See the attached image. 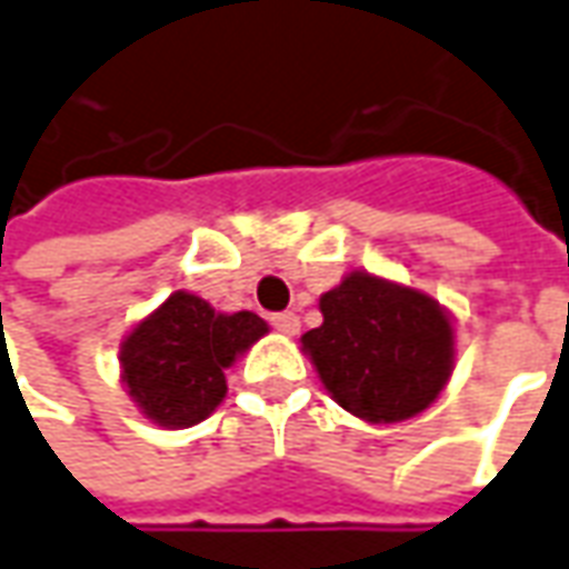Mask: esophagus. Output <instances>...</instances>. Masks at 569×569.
Returning a JSON list of instances; mask_svg holds the SVG:
<instances>
[{"label": "esophagus", "mask_w": 569, "mask_h": 569, "mask_svg": "<svg viewBox=\"0 0 569 569\" xmlns=\"http://www.w3.org/2000/svg\"><path fill=\"white\" fill-rule=\"evenodd\" d=\"M271 326L277 329V332H283V336H296L298 326L301 323H298L296 313L283 311V313H271Z\"/></svg>", "instance_id": "obj_1"}]
</instances>
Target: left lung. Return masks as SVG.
I'll list each match as a JSON object with an SVG mask.
<instances>
[{
	"label": "left lung",
	"mask_w": 569,
	"mask_h": 569,
	"mask_svg": "<svg viewBox=\"0 0 569 569\" xmlns=\"http://www.w3.org/2000/svg\"><path fill=\"white\" fill-rule=\"evenodd\" d=\"M320 313L323 323L301 336V348L332 400L357 419H412L450 381V313L419 289L351 271L320 296Z\"/></svg>",
	"instance_id": "obj_1"
}]
</instances>
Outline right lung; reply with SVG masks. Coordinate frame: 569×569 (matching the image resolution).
Here are the masks:
<instances>
[{
  "label": "right lung",
  "instance_id": "1",
  "mask_svg": "<svg viewBox=\"0 0 569 569\" xmlns=\"http://www.w3.org/2000/svg\"><path fill=\"white\" fill-rule=\"evenodd\" d=\"M264 332L268 323L258 313H221L178 289L119 345L122 385L144 419L190 428L224 400V369Z\"/></svg>",
  "mask_w": 569,
  "mask_h": 569
}]
</instances>
